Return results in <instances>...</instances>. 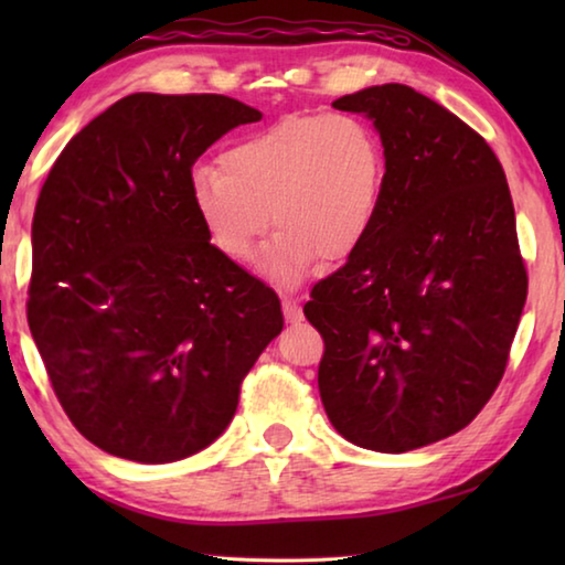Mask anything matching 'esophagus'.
Wrapping results in <instances>:
<instances>
[{"mask_svg":"<svg viewBox=\"0 0 565 565\" xmlns=\"http://www.w3.org/2000/svg\"><path fill=\"white\" fill-rule=\"evenodd\" d=\"M281 309H284V319L289 321V323H296V321L303 319L299 299H294V296H284V299H281Z\"/></svg>","mask_w":565,"mask_h":565,"instance_id":"1","label":"esophagus"}]
</instances>
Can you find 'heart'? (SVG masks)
<instances>
[{
    "label": "heart",
    "mask_w": 565,
    "mask_h": 565,
    "mask_svg": "<svg viewBox=\"0 0 565 565\" xmlns=\"http://www.w3.org/2000/svg\"><path fill=\"white\" fill-rule=\"evenodd\" d=\"M384 184V147L366 121L291 114L228 147L222 169L191 171L189 204L209 244L232 264L252 262L269 222L279 226L259 269L289 289L317 256L347 259L366 242Z\"/></svg>",
    "instance_id": "heart-1"
}]
</instances>
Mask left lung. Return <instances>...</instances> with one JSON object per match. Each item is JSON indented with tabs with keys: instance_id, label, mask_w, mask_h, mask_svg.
<instances>
[{
	"instance_id": "left-lung-1",
	"label": "left lung",
	"mask_w": 565,
	"mask_h": 565,
	"mask_svg": "<svg viewBox=\"0 0 565 565\" xmlns=\"http://www.w3.org/2000/svg\"><path fill=\"white\" fill-rule=\"evenodd\" d=\"M333 107L379 131L386 184L366 242L311 289L319 394L361 448L404 454L466 428L499 386L529 276L491 147L406 84Z\"/></svg>"
}]
</instances>
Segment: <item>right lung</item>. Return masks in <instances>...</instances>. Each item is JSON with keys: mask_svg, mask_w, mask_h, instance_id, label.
Wrapping results in <instances>:
<instances>
[{"mask_svg": "<svg viewBox=\"0 0 565 565\" xmlns=\"http://www.w3.org/2000/svg\"><path fill=\"white\" fill-rule=\"evenodd\" d=\"M259 119L224 94H129L44 181L26 319L62 408L102 451L171 463L214 444L284 329L279 296L209 244L189 204L196 159Z\"/></svg>", "mask_w": 565, "mask_h": 565, "instance_id": "1", "label": "right lung"}]
</instances>
